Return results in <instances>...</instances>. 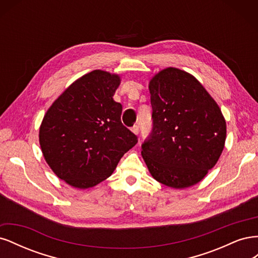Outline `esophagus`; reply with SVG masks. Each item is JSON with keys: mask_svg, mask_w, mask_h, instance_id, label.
Segmentation results:
<instances>
[{"mask_svg": "<svg viewBox=\"0 0 258 258\" xmlns=\"http://www.w3.org/2000/svg\"><path fill=\"white\" fill-rule=\"evenodd\" d=\"M131 131L134 132L135 135H138V134H139V126H137V124H135V126L131 128Z\"/></svg>", "mask_w": 258, "mask_h": 258, "instance_id": "1", "label": "esophagus"}]
</instances>
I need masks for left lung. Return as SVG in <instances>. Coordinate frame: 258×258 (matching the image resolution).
I'll use <instances>...</instances> for the list:
<instances>
[{
    "instance_id": "8db88e82",
    "label": "left lung",
    "mask_w": 258,
    "mask_h": 258,
    "mask_svg": "<svg viewBox=\"0 0 258 258\" xmlns=\"http://www.w3.org/2000/svg\"><path fill=\"white\" fill-rule=\"evenodd\" d=\"M153 130L142 157L159 183L181 189L199 183L222 155L226 120L200 82L183 70H161L148 84Z\"/></svg>"
}]
</instances>
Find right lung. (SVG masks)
<instances>
[{"label": "right lung", "instance_id": "add662e5", "mask_svg": "<svg viewBox=\"0 0 258 258\" xmlns=\"http://www.w3.org/2000/svg\"><path fill=\"white\" fill-rule=\"evenodd\" d=\"M119 84V75L95 70L70 85L44 115L43 156L70 186L86 189L104 181L138 143L121 123V104L113 100Z\"/></svg>", "mask_w": 258, "mask_h": 258}]
</instances>
